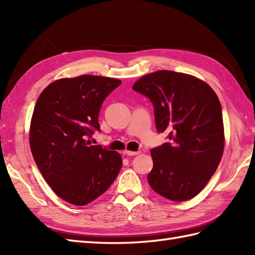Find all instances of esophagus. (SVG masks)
I'll use <instances>...</instances> for the list:
<instances>
[{
	"label": "esophagus",
	"mask_w": 255,
	"mask_h": 255,
	"mask_svg": "<svg viewBox=\"0 0 255 255\" xmlns=\"http://www.w3.org/2000/svg\"><path fill=\"white\" fill-rule=\"evenodd\" d=\"M139 153H140V151H129V150L125 151V154H127V155H137Z\"/></svg>",
	"instance_id": "esophagus-1"
}]
</instances>
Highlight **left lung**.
<instances>
[{"label":"left lung","mask_w":255,"mask_h":255,"mask_svg":"<svg viewBox=\"0 0 255 255\" xmlns=\"http://www.w3.org/2000/svg\"><path fill=\"white\" fill-rule=\"evenodd\" d=\"M132 89L152 102L156 130L170 131L171 142L151 150V188L173 202L193 198L207 185L224 153L217 94L203 80L167 70L143 75Z\"/></svg>","instance_id":"left-lung-1"}]
</instances>
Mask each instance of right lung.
Masks as SVG:
<instances>
[{
    "label": "right lung",
    "mask_w": 255,
    "mask_h": 255,
    "mask_svg": "<svg viewBox=\"0 0 255 255\" xmlns=\"http://www.w3.org/2000/svg\"><path fill=\"white\" fill-rule=\"evenodd\" d=\"M121 83L90 74L63 78L48 85L36 102L29 128L31 154L48 185L69 204L93 202L122 169L121 154L91 145L89 139L100 130L103 101Z\"/></svg>",
    "instance_id": "1"
}]
</instances>
